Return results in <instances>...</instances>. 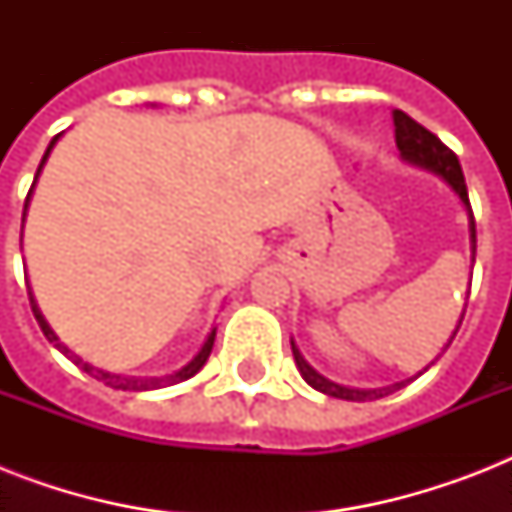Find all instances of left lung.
Wrapping results in <instances>:
<instances>
[{
	"instance_id": "left-lung-1",
	"label": "left lung",
	"mask_w": 512,
	"mask_h": 512,
	"mask_svg": "<svg viewBox=\"0 0 512 512\" xmlns=\"http://www.w3.org/2000/svg\"><path fill=\"white\" fill-rule=\"evenodd\" d=\"M393 127H396V146L401 151L404 159H409L412 164H420V167H428V170L438 172V175L444 177L446 183L452 185L457 196L462 199V204L470 209V199H468V185H465V175H462L460 159L454 154L452 148L444 146L441 140L433 135L430 130H425L422 124H417L412 116H406L404 111H393ZM470 236H473V249H476V220H473V209H470ZM465 316V313H462ZM462 324V319H460ZM460 329V327H457ZM457 329H454V335H457ZM452 335V340H454ZM449 340V342H452ZM449 348V345H446ZM292 353H295V364L300 369V374L305 377V382L311 385V388L321 390V393H327L332 398H345V401H374V398L388 396V393H396L398 388H404L406 382H396V385H390V388H380V390H356V388H345V385H337V382L327 380V377H321L316 369H313L303 356H300V350L292 342ZM414 380V377H412Z\"/></svg>"
}]
</instances>
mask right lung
Segmentation results:
<instances>
[{
    "instance_id": "right-lung-1",
    "label": "right lung",
    "mask_w": 512,
    "mask_h": 512,
    "mask_svg": "<svg viewBox=\"0 0 512 512\" xmlns=\"http://www.w3.org/2000/svg\"><path fill=\"white\" fill-rule=\"evenodd\" d=\"M58 138H60V135H55V138L50 140V146H47V151H44V156H42V164H39V170H36V177H39V172H42L44 162H47V156H50L52 146L58 143ZM36 177H34V183H36ZM31 191H34V185H31ZM31 191H28V196H31ZM28 196H26V207H28ZM23 215H26V209H23ZM28 300H31V311H34V316H36V321H39V327H42L44 337H47L50 342H55V348H58L60 353H66V356L71 358L76 366H82L84 372L90 374V377H95V380H103L108 388H116V390H156V388H167V385H175V382L188 380V377H193V374L199 372L201 366L207 364L209 353H212V345H215V329H212V332H209V337H207V342L201 345V350L196 353V356H193L191 364H185L180 372L167 374V377H148V380H140V377H138V380H135V377H122V374H108V372H100V369H95V366H90L87 361H82L79 356H74V353H71V350H68L63 342H58V337H55V332L50 329V324L44 321V316L39 313V308H36L34 295H31V292H28Z\"/></svg>"
}]
</instances>
